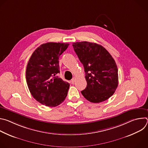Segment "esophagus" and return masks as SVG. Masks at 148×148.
<instances>
[{
    "mask_svg": "<svg viewBox=\"0 0 148 148\" xmlns=\"http://www.w3.org/2000/svg\"><path fill=\"white\" fill-rule=\"evenodd\" d=\"M74 82H75V77H74V78L71 80V84H74Z\"/></svg>",
    "mask_w": 148,
    "mask_h": 148,
    "instance_id": "esophagus-1",
    "label": "esophagus"
}]
</instances>
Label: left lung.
Returning <instances> with one entry per match:
<instances>
[{"label": "left lung", "mask_w": 148, "mask_h": 148, "mask_svg": "<svg viewBox=\"0 0 148 148\" xmlns=\"http://www.w3.org/2000/svg\"><path fill=\"white\" fill-rule=\"evenodd\" d=\"M73 46L86 73L87 86L81 94L94 103L108 99L118 85V68L114 59L103 47L97 43L76 42Z\"/></svg>", "instance_id": "1"}]
</instances>
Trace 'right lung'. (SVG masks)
<instances>
[{"label": "right lung", "instance_id": "add662e5", "mask_svg": "<svg viewBox=\"0 0 148 148\" xmlns=\"http://www.w3.org/2000/svg\"><path fill=\"white\" fill-rule=\"evenodd\" d=\"M69 43L50 42L40 45L33 53L26 68V78L33 98L47 107H56L66 99L70 84L57 76L59 57Z\"/></svg>", "mask_w": 148, "mask_h": 148}]
</instances>
